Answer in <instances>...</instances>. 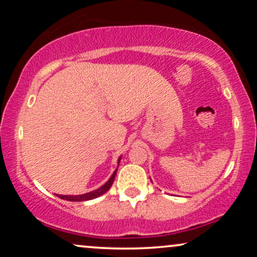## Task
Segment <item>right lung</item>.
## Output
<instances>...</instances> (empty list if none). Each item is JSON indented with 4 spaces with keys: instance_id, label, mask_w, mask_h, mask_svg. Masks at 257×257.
Masks as SVG:
<instances>
[{
    "instance_id": "add662e5",
    "label": "right lung",
    "mask_w": 257,
    "mask_h": 257,
    "mask_svg": "<svg viewBox=\"0 0 257 257\" xmlns=\"http://www.w3.org/2000/svg\"><path fill=\"white\" fill-rule=\"evenodd\" d=\"M120 159H121V157H119L118 165H119V163H120ZM117 170H118V168H117ZM117 170H115L113 173H112L110 179H108V180L105 182L103 186H100L99 188L94 189V191H91L89 193H85V194H79V195H58L57 194V196H58V198L63 199V200H66V201H87V200L96 199V198H98V196L103 195L104 193H106L108 189H110V187H111L112 184H113V181H114Z\"/></svg>"
}]
</instances>
